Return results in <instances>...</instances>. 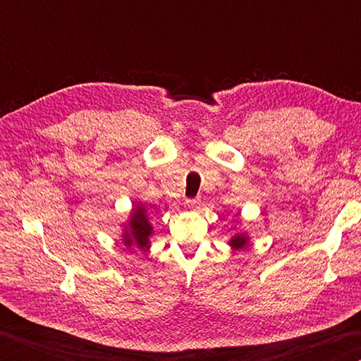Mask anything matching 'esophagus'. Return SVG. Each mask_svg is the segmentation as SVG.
Masks as SVG:
<instances>
[{"label": "esophagus", "instance_id": "esophagus-1", "mask_svg": "<svg viewBox=\"0 0 361 361\" xmlns=\"http://www.w3.org/2000/svg\"><path fill=\"white\" fill-rule=\"evenodd\" d=\"M197 204H199V199H188L186 200V207L190 208V209L197 208Z\"/></svg>", "mask_w": 361, "mask_h": 361}]
</instances>
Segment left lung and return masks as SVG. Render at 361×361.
I'll use <instances>...</instances> for the list:
<instances>
[{
	"instance_id": "obj_1",
	"label": "left lung",
	"mask_w": 361,
	"mask_h": 361,
	"mask_svg": "<svg viewBox=\"0 0 361 361\" xmlns=\"http://www.w3.org/2000/svg\"><path fill=\"white\" fill-rule=\"evenodd\" d=\"M230 245L233 249H243V247L247 245V236L244 235H236L230 239Z\"/></svg>"
}]
</instances>
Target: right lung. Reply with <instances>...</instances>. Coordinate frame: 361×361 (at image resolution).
<instances>
[{"mask_svg": "<svg viewBox=\"0 0 361 361\" xmlns=\"http://www.w3.org/2000/svg\"><path fill=\"white\" fill-rule=\"evenodd\" d=\"M153 227L150 225V221H148L147 211L144 207H136L133 209L131 217H130V224H128V230L125 231L123 235V243L125 245H134L140 249L142 252L148 250L150 247V241L148 238L152 236Z\"/></svg>", "mask_w": 361, "mask_h": 361, "instance_id": "right-lung-1", "label": "right lung"}]
</instances>
